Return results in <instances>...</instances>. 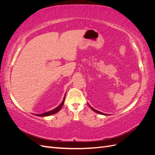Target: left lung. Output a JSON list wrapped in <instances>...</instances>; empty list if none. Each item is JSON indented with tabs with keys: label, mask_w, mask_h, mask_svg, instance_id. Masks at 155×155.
<instances>
[{
	"label": "left lung",
	"mask_w": 155,
	"mask_h": 155,
	"mask_svg": "<svg viewBox=\"0 0 155 155\" xmlns=\"http://www.w3.org/2000/svg\"><path fill=\"white\" fill-rule=\"evenodd\" d=\"M88 105H89V107H91V109L92 110H94V112H96V113H98V114H103V115H109V114H104V113H103V112H100V111H98V110H96V109H94V108H92L90 105H89L88 104Z\"/></svg>",
	"instance_id": "left-lung-1"
}]
</instances>
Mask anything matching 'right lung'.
I'll return each mask as SVG.
<instances>
[{"label":"right lung","instance_id":"right-lung-1","mask_svg":"<svg viewBox=\"0 0 155 155\" xmlns=\"http://www.w3.org/2000/svg\"><path fill=\"white\" fill-rule=\"evenodd\" d=\"M65 95H66V94H65ZM65 95H64V97L63 98V100L62 101L61 104L58 107H57L55 108V109H53L52 110H50V111H48V112H45V113H43V114H34L35 116H50V115H52V114H54L55 113H57L58 112H59L60 110V109H61V107H63V104H64V99H65Z\"/></svg>","mask_w":155,"mask_h":155}]
</instances>
